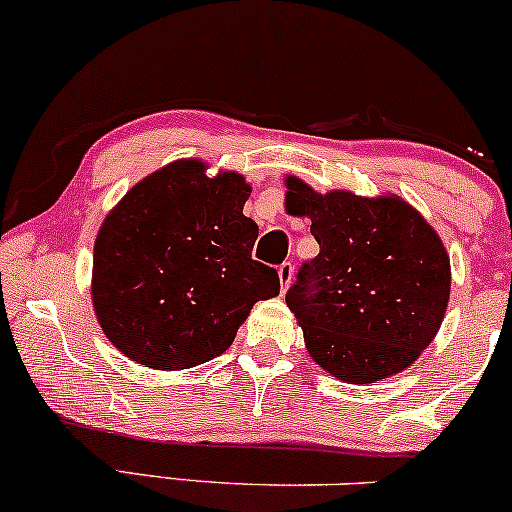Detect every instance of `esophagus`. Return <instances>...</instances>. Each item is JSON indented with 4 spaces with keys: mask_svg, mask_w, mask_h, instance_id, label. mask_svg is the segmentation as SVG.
<instances>
[{
    "mask_svg": "<svg viewBox=\"0 0 512 512\" xmlns=\"http://www.w3.org/2000/svg\"><path fill=\"white\" fill-rule=\"evenodd\" d=\"M277 273H280V285H282V292H287V287L292 285V277H294V266H292V261L280 263V268H277Z\"/></svg>",
    "mask_w": 512,
    "mask_h": 512,
    "instance_id": "1",
    "label": "esophagus"
}]
</instances>
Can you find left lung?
<instances>
[{
	"label": "left lung",
	"mask_w": 512,
	"mask_h": 512,
	"mask_svg": "<svg viewBox=\"0 0 512 512\" xmlns=\"http://www.w3.org/2000/svg\"><path fill=\"white\" fill-rule=\"evenodd\" d=\"M287 208L311 218L320 244L285 296L313 361L353 384L408 368L449 304L451 266L437 232L399 197L318 194L299 178H287Z\"/></svg>",
	"instance_id": "1"
}]
</instances>
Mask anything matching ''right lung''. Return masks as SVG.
I'll list each match as a JSON object with an SVG mask.
<instances>
[{
  "mask_svg": "<svg viewBox=\"0 0 512 512\" xmlns=\"http://www.w3.org/2000/svg\"><path fill=\"white\" fill-rule=\"evenodd\" d=\"M175 161L135 185L94 242L92 301L116 349L156 370H185L227 351L256 301L280 294L275 268L251 258L242 175L206 178Z\"/></svg>",
  "mask_w": 512,
  "mask_h": 512,
  "instance_id": "add662e5",
  "label": "right lung"
}]
</instances>
